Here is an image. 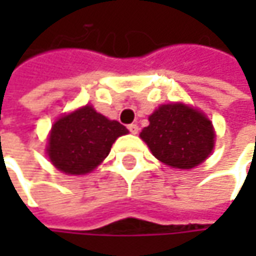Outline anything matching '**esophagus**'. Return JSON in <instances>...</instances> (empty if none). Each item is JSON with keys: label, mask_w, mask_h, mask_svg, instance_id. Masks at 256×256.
<instances>
[{"label": "esophagus", "mask_w": 256, "mask_h": 256, "mask_svg": "<svg viewBox=\"0 0 256 256\" xmlns=\"http://www.w3.org/2000/svg\"><path fill=\"white\" fill-rule=\"evenodd\" d=\"M128 130H130V132L131 134H138V131H140V128H138V125L136 124H131V125H128Z\"/></svg>", "instance_id": "34e87169"}]
</instances>
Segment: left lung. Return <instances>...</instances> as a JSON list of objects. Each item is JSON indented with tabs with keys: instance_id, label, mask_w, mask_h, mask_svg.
Wrapping results in <instances>:
<instances>
[{
	"instance_id": "obj_1",
	"label": "left lung",
	"mask_w": 256,
	"mask_h": 256,
	"mask_svg": "<svg viewBox=\"0 0 256 256\" xmlns=\"http://www.w3.org/2000/svg\"><path fill=\"white\" fill-rule=\"evenodd\" d=\"M148 120L150 125L144 128L140 136L154 156L165 165L191 170L211 155L215 131L201 111L185 104H165Z\"/></svg>"
}]
</instances>
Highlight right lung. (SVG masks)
Returning a JSON list of instances; mask_svg holds the SVG:
<instances>
[{
  "instance_id": "1",
  "label": "right lung",
  "mask_w": 256,
  "mask_h": 256,
  "mask_svg": "<svg viewBox=\"0 0 256 256\" xmlns=\"http://www.w3.org/2000/svg\"><path fill=\"white\" fill-rule=\"evenodd\" d=\"M125 134L128 130L118 121L85 105L55 121L46 154L56 170L68 175H84L102 162L116 138Z\"/></svg>"
}]
</instances>
